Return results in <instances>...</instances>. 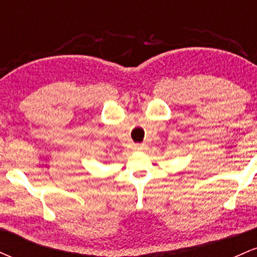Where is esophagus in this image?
<instances>
[{"label": "esophagus", "instance_id": "esophagus-1", "mask_svg": "<svg viewBox=\"0 0 257 257\" xmlns=\"http://www.w3.org/2000/svg\"><path fill=\"white\" fill-rule=\"evenodd\" d=\"M135 150L137 151H141V150H144V145H135Z\"/></svg>", "mask_w": 257, "mask_h": 257}]
</instances>
